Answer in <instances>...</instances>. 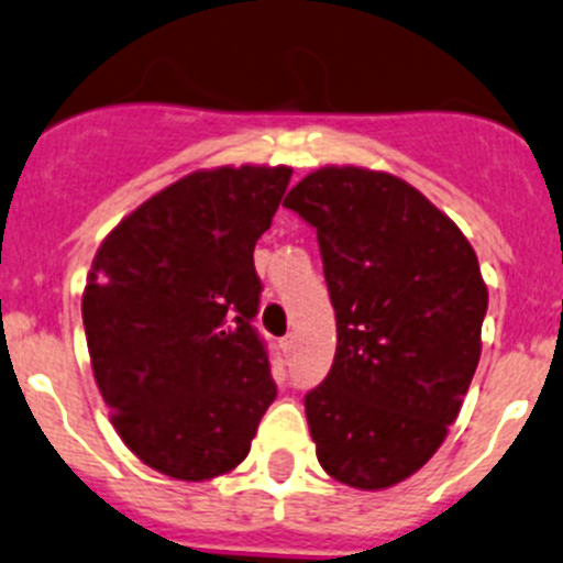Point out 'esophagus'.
Instances as JSON below:
<instances>
[{
	"label": "esophagus",
	"mask_w": 563,
	"mask_h": 563,
	"mask_svg": "<svg viewBox=\"0 0 563 563\" xmlns=\"http://www.w3.org/2000/svg\"><path fill=\"white\" fill-rule=\"evenodd\" d=\"M279 346L284 350V355H292V352H295V335L292 333L284 335V339L279 341Z\"/></svg>",
	"instance_id": "34e87169"
}]
</instances>
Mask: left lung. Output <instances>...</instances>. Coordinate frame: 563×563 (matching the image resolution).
Returning a JSON list of instances; mask_svg holds the SVG:
<instances>
[{
    "label": "left lung",
    "instance_id": "1",
    "mask_svg": "<svg viewBox=\"0 0 563 563\" xmlns=\"http://www.w3.org/2000/svg\"><path fill=\"white\" fill-rule=\"evenodd\" d=\"M284 206L317 230L335 357L306 393L322 468L379 490L439 450L479 363L488 287L466 235L390 173L320 167Z\"/></svg>",
    "mask_w": 563,
    "mask_h": 563
}]
</instances>
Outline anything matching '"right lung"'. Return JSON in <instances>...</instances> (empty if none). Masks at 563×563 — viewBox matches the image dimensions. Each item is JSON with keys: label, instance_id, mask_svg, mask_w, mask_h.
<instances>
[{"label": "right lung", "instance_id": "1", "mask_svg": "<svg viewBox=\"0 0 563 563\" xmlns=\"http://www.w3.org/2000/svg\"><path fill=\"white\" fill-rule=\"evenodd\" d=\"M292 170L217 167L184 176L121 219L91 263L84 328L97 387L126 448L200 483L249 455L276 382L254 243Z\"/></svg>", "mask_w": 563, "mask_h": 563}]
</instances>
